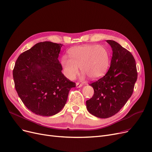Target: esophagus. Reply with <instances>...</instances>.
I'll return each instance as SVG.
<instances>
[{"instance_id":"obj_1","label":"esophagus","mask_w":152,"mask_h":152,"mask_svg":"<svg viewBox=\"0 0 152 152\" xmlns=\"http://www.w3.org/2000/svg\"><path fill=\"white\" fill-rule=\"evenodd\" d=\"M76 88H81V87L83 86V84H81L80 83H76Z\"/></svg>"}]
</instances>
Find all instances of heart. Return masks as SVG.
Returning <instances> with one entry per match:
<instances>
[{
  "instance_id": "obj_1",
  "label": "heart",
  "mask_w": 152,
  "mask_h": 152,
  "mask_svg": "<svg viewBox=\"0 0 152 152\" xmlns=\"http://www.w3.org/2000/svg\"><path fill=\"white\" fill-rule=\"evenodd\" d=\"M69 57L63 56L61 64L63 74L69 80H74L80 67L84 75L96 80L107 71L110 63V55L107 48L101 45H85L71 48Z\"/></svg>"
}]
</instances>
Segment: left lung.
Returning <instances> with one entry per match:
<instances>
[{
	"instance_id": "left-lung-1",
	"label": "left lung",
	"mask_w": 152,
	"mask_h": 152,
	"mask_svg": "<svg viewBox=\"0 0 152 152\" xmlns=\"http://www.w3.org/2000/svg\"><path fill=\"white\" fill-rule=\"evenodd\" d=\"M113 50L110 66L106 74L90 84L94 93L86 101L89 113L97 117L113 116L126 104L137 80L135 60L127 50L114 40L106 41Z\"/></svg>"
}]
</instances>
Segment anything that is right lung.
Segmentation results:
<instances>
[{"label": "right lung", "instance_id": "1", "mask_svg": "<svg viewBox=\"0 0 152 152\" xmlns=\"http://www.w3.org/2000/svg\"><path fill=\"white\" fill-rule=\"evenodd\" d=\"M61 44L39 42L18 56L13 70L20 99L37 115L51 116L65 105L69 91L76 87L62 73L58 60Z\"/></svg>", "mask_w": 152, "mask_h": 152}]
</instances>
